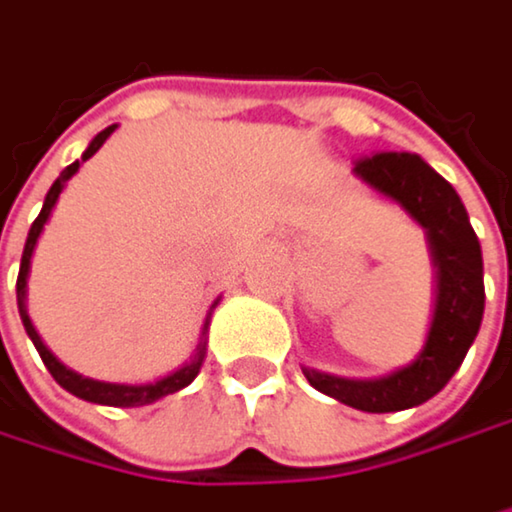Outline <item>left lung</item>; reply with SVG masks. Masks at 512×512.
Returning a JSON list of instances; mask_svg holds the SVG:
<instances>
[{
	"label": "left lung",
	"mask_w": 512,
	"mask_h": 512,
	"mask_svg": "<svg viewBox=\"0 0 512 512\" xmlns=\"http://www.w3.org/2000/svg\"><path fill=\"white\" fill-rule=\"evenodd\" d=\"M352 172L373 193L396 202L426 235L435 268L426 340L408 364L373 379L301 370L316 390L358 411H405L423 405L453 379L480 331L486 304L483 253L459 193L420 154L384 151L358 160Z\"/></svg>",
	"instance_id": "obj_1"
}]
</instances>
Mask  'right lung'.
<instances>
[{"label": "right lung", "instance_id": "1", "mask_svg": "<svg viewBox=\"0 0 512 512\" xmlns=\"http://www.w3.org/2000/svg\"><path fill=\"white\" fill-rule=\"evenodd\" d=\"M116 128H119V125H110L107 130H101V133L89 142V148L83 151V157H80V160H74L71 166H65V169L59 172V178L53 181V187L47 190L44 205H41V214L35 217V223H32V229H29V238H26V247H23L20 277H17V307H20L23 328H26L29 340L35 343V349H38V355H41L44 367L50 370V376L62 384L68 393H74V396H80V399H86V402H98V405L136 408V405H151V402H157V399H163V396H169V393H175V390L187 387V384L199 376V370H202V364H205V355H208V328H211V316H214V307L220 304V298L208 307V316H205V322H202L199 343H196L193 355H190L181 367H175L172 373H166V376H160V379H154V382H142V384L98 382V379H89V376L74 373L71 367H65V364H62V361L47 349V343H44V340H41V334L35 331L32 316H29V271H32V256H35V247H38V241H41V232H44V226L50 223L53 208H56L59 196L65 193L68 181L80 172V166H83L89 157H95V154H98V148L113 136V130Z\"/></svg>", "mask_w": 512, "mask_h": 512}]
</instances>
